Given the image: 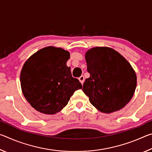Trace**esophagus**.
<instances>
[{"label":"esophagus","instance_id":"34e87169","mask_svg":"<svg viewBox=\"0 0 152 152\" xmlns=\"http://www.w3.org/2000/svg\"><path fill=\"white\" fill-rule=\"evenodd\" d=\"M78 79H79L80 82L82 84H83V82L84 81V76H81L80 77H79Z\"/></svg>","mask_w":152,"mask_h":152}]
</instances>
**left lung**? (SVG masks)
Masks as SVG:
<instances>
[{"label": "left lung", "instance_id": "1", "mask_svg": "<svg viewBox=\"0 0 152 152\" xmlns=\"http://www.w3.org/2000/svg\"><path fill=\"white\" fill-rule=\"evenodd\" d=\"M87 70L82 91L91 103L105 113L124 107L134 94L137 78L130 64L111 48H94L86 53Z\"/></svg>", "mask_w": 152, "mask_h": 152}]
</instances>
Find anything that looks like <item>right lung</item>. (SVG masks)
Returning a JSON list of instances; mask_svg holds the SVG:
<instances>
[{
    "mask_svg": "<svg viewBox=\"0 0 152 152\" xmlns=\"http://www.w3.org/2000/svg\"><path fill=\"white\" fill-rule=\"evenodd\" d=\"M70 53L61 48L47 47L37 51L23 67L20 80L23 93L38 111L53 115L68 104L82 84L66 66Z\"/></svg>",
    "mask_w": 152,
    "mask_h": 152,
    "instance_id": "1",
    "label": "right lung"
}]
</instances>
